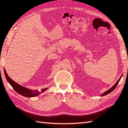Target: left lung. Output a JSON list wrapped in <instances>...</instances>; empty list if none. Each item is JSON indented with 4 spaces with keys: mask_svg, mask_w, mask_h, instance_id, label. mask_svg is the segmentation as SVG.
<instances>
[{
    "mask_svg": "<svg viewBox=\"0 0 128 128\" xmlns=\"http://www.w3.org/2000/svg\"><path fill=\"white\" fill-rule=\"evenodd\" d=\"M122 76H120V78L119 79V80H118L117 81V82H116V84H115L114 85V86H112L110 89H109L108 90H107V91H106V92H104L103 94H102V96H106V95H107V94H109V93H110V92H112L114 90V89L116 88V86H118V83H119V81H120V79H121V78H122Z\"/></svg>",
    "mask_w": 128,
    "mask_h": 128,
    "instance_id": "left-lung-1",
    "label": "left lung"
}]
</instances>
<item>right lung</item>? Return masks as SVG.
Segmentation results:
<instances>
[{"label":"right lung","instance_id":"obj_1","mask_svg":"<svg viewBox=\"0 0 128 128\" xmlns=\"http://www.w3.org/2000/svg\"><path fill=\"white\" fill-rule=\"evenodd\" d=\"M4 74L6 76V79L7 81L11 85V86L12 87V88L14 89V90L16 92L22 95V96H26V97H34L40 94V92L37 90H32V89H28L26 88H25L22 86H20L19 84H17L16 82H14L10 78L9 76H8L6 70L4 69ZM48 88H45L41 90V92L46 90Z\"/></svg>","mask_w":128,"mask_h":128}]
</instances>
